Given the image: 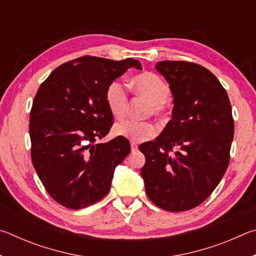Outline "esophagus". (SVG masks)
<instances>
[{
    "instance_id": "1",
    "label": "esophagus",
    "mask_w": 256,
    "mask_h": 256,
    "mask_svg": "<svg viewBox=\"0 0 256 256\" xmlns=\"http://www.w3.org/2000/svg\"><path fill=\"white\" fill-rule=\"evenodd\" d=\"M131 149H132V151L138 150V144H134V142H132V144H131Z\"/></svg>"
}]
</instances>
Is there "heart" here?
Listing matches in <instances>:
<instances>
[{
    "label": "heart",
    "mask_w": 256,
    "mask_h": 256,
    "mask_svg": "<svg viewBox=\"0 0 256 256\" xmlns=\"http://www.w3.org/2000/svg\"><path fill=\"white\" fill-rule=\"evenodd\" d=\"M132 84L138 94L151 102L150 112L156 116H162L166 112L167 102L172 97V89L166 81L152 72H144L132 79ZM105 100L112 115L122 118L126 115L128 108V92L120 80H114L108 84ZM158 130L151 122H136L124 120L114 126V133L126 138L132 142H144L156 136Z\"/></svg>",
    "instance_id": "obj_1"
}]
</instances>
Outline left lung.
Instances as JSON below:
<instances>
[{"mask_svg":"<svg viewBox=\"0 0 256 256\" xmlns=\"http://www.w3.org/2000/svg\"><path fill=\"white\" fill-rule=\"evenodd\" d=\"M174 97L172 120L154 141L138 146L148 198L160 209L182 212L211 196L227 170L234 138L226 89L200 64L162 60L156 66Z\"/></svg>","mask_w":256,"mask_h":256,"instance_id":"8db88e82","label":"left lung"}]
</instances>
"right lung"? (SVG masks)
I'll return each instance as SVG.
<instances>
[{
  "instance_id": "1",
  "label": "right lung",
  "mask_w": 256,
  "mask_h": 256,
  "mask_svg": "<svg viewBox=\"0 0 256 256\" xmlns=\"http://www.w3.org/2000/svg\"><path fill=\"white\" fill-rule=\"evenodd\" d=\"M141 63L81 56L62 64L42 82L30 110L32 162L47 193L68 209L100 201L110 192L114 170L131 146L110 133L114 118L107 107L108 84Z\"/></svg>"
}]
</instances>
